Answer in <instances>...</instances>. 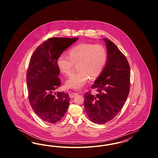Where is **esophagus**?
Returning a JSON list of instances; mask_svg holds the SVG:
<instances>
[{
  "label": "esophagus",
  "instance_id": "34e87169",
  "mask_svg": "<svg viewBox=\"0 0 158 158\" xmlns=\"http://www.w3.org/2000/svg\"><path fill=\"white\" fill-rule=\"evenodd\" d=\"M69 95L70 98H73V97H76L78 95V94L76 93V92H73V91H69Z\"/></svg>",
  "mask_w": 158,
  "mask_h": 158
}]
</instances>
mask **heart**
Masks as SVG:
<instances>
[{
	"mask_svg": "<svg viewBox=\"0 0 158 158\" xmlns=\"http://www.w3.org/2000/svg\"><path fill=\"white\" fill-rule=\"evenodd\" d=\"M107 60L105 48L101 45L82 43L75 45L68 51V56L61 54L56 60L59 71L68 75L76 64V73L69 76L66 86L74 89H79L90 77L96 79L101 74Z\"/></svg>",
	"mask_w": 158,
	"mask_h": 158,
	"instance_id": "heart-1",
	"label": "heart"
}]
</instances>
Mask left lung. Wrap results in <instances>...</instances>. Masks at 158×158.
<instances>
[{
	"label": "left lung",
	"mask_w": 158,
	"mask_h": 158,
	"mask_svg": "<svg viewBox=\"0 0 158 158\" xmlns=\"http://www.w3.org/2000/svg\"><path fill=\"white\" fill-rule=\"evenodd\" d=\"M105 41L107 60L101 74L96 79L90 92L84 95V106L91 121L105 124L113 119L122 109L128 97L130 85V66L125 56L107 38Z\"/></svg>",
	"instance_id": "left-lung-1"
}]
</instances>
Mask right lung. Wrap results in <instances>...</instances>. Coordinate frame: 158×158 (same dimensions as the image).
Returning a JSON list of instances; mask_svg holds the SVG:
<instances>
[{"label":"right lung","mask_w":158,"mask_h":158,"mask_svg":"<svg viewBox=\"0 0 158 158\" xmlns=\"http://www.w3.org/2000/svg\"><path fill=\"white\" fill-rule=\"evenodd\" d=\"M78 38H50L39 45L31 57L27 73L28 98L34 112L49 123L59 121L69 106L68 93L57 92L61 84L58 57Z\"/></svg>","instance_id":"right-lung-1"}]
</instances>
